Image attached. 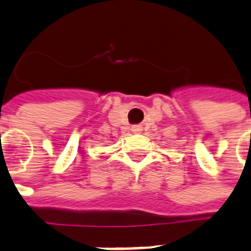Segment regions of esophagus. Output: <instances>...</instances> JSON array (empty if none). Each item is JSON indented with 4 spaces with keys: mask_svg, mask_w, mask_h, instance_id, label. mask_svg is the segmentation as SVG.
Instances as JSON below:
<instances>
[{
    "mask_svg": "<svg viewBox=\"0 0 251 251\" xmlns=\"http://www.w3.org/2000/svg\"><path fill=\"white\" fill-rule=\"evenodd\" d=\"M141 130H142V127H141V126H131V131H134V133H139V131H141Z\"/></svg>",
    "mask_w": 251,
    "mask_h": 251,
    "instance_id": "1",
    "label": "esophagus"
}]
</instances>
